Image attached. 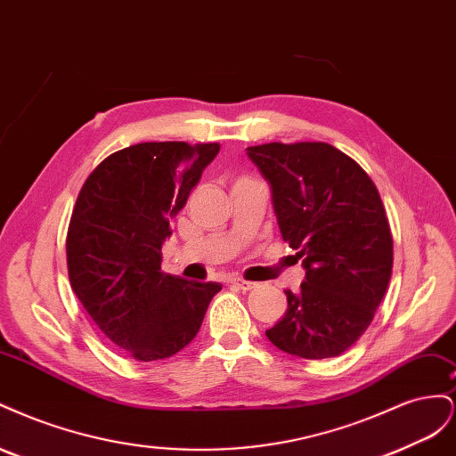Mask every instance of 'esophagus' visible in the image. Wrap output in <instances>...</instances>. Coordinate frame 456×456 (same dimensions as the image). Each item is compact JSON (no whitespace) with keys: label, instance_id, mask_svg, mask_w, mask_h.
Segmentation results:
<instances>
[{"label":"esophagus","instance_id":"esophagus-1","mask_svg":"<svg viewBox=\"0 0 456 456\" xmlns=\"http://www.w3.org/2000/svg\"><path fill=\"white\" fill-rule=\"evenodd\" d=\"M232 283L236 285L238 289H241V291H251V289H255V287H256V283H255V281H247V280H243V278L232 280Z\"/></svg>","mask_w":456,"mask_h":456}]
</instances>
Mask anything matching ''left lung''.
<instances>
[{
	"label": "left lung",
	"instance_id": "8db88e82",
	"mask_svg": "<svg viewBox=\"0 0 456 456\" xmlns=\"http://www.w3.org/2000/svg\"><path fill=\"white\" fill-rule=\"evenodd\" d=\"M247 156L268 181L281 236L306 270L266 337L305 360L340 355L365 333L390 283L394 241L379 190L327 142H270Z\"/></svg>",
	"mask_w": 456,
	"mask_h": 456
}]
</instances>
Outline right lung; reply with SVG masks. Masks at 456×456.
<instances>
[{"label": "right lung", "instance_id": "1", "mask_svg": "<svg viewBox=\"0 0 456 456\" xmlns=\"http://www.w3.org/2000/svg\"><path fill=\"white\" fill-rule=\"evenodd\" d=\"M220 144L141 142L108 156L81 186L66 236L76 297L119 350L156 362L194 340L223 289L161 272L169 220Z\"/></svg>", "mask_w": 456, "mask_h": 456}]
</instances>
